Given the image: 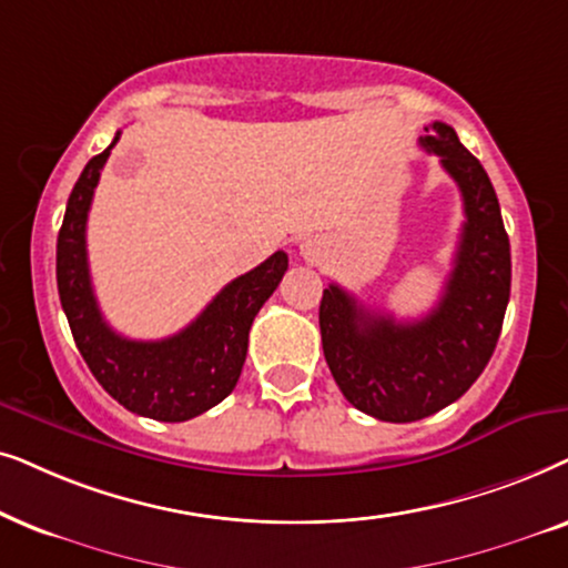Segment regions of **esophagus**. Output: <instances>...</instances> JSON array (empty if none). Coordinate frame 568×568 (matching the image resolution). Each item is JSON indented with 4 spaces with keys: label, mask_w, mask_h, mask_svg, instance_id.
I'll use <instances>...</instances> for the list:
<instances>
[{
    "label": "esophagus",
    "mask_w": 568,
    "mask_h": 568,
    "mask_svg": "<svg viewBox=\"0 0 568 568\" xmlns=\"http://www.w3.org/2000/svg\"><path fill=\"white\" fill-rule=\"evenodd\" d=\"M301 254H304L306 260H316V256H320V246H316V241H304V244H301Z\"/></svg>",
    "instance_id": "esophagus-1"
}]
</instances>
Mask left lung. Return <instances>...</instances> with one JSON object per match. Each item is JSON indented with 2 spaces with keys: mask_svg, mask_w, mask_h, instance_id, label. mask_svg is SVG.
Wrapping results in <instances>:
<instances>
[{
  "mask_svg": "<svg viewBox=\"0 0 568 568\" xmlns=\"http://www.w3.org/2000/svg\"><path fill=\"white\" fill-rule=\"evenodd\" d=\"M420 145L442 158L465 205L438 304L423 320L397 322L368 312L337 283L320 304L324 358L339 392L361 413L389 423L426 418L473 387L496 351L511 288L509 236L486 169L444 121L426 126Z\"/></svg>",
  "mask_w": 568,
  "mask_h": 568,
  "instance_id": "left-lung-1",
  "label": "left lung"
}]
</instances>
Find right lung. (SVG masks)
<instances>
[{
  "instance_id": "right-lung-1",
  "label": "right lung",
  "mask_w": 568,
  "mask_h": 568,
  "mask_svg": "<svg viewBox=\"0 0 568 568\" xmlns=\"http://www.w3.org/2000/svg\"><path fill=\"white\" fill-rule=\"evenodd\" d=\"M90 158L67 202L57 239V288L74 345L98 384L126 410L181 423L223 403L246 361L248 329L288 270L275 252L246 275L231 280L196 320L165 339L121 337L105 324L90 283L85 225L93 192L111 148Z\"/></svg>"
}]
</instances>
